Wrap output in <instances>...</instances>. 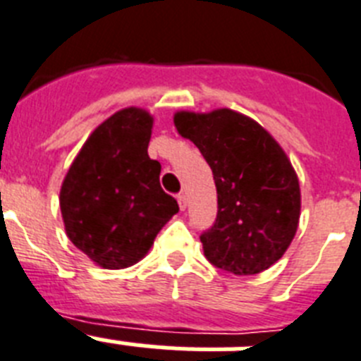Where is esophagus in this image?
I'll return each mask as SVG.
<instances>
[{
	"instance_id": "esophagus-1",
	"label": "esophagus",
	"mask_w": 361,
	"mask_h": 361,
	"mask_svg": "<svg viewBox=\"0 0 361 361\" xmlns=\"http://www.w3.org/2000/svg\"><path fill=\"white\" fill-rule=\"evenodd\" d=\"M178 204H180L181 211H185V209H187V196L185 195H178Z\"/></svg>"
}]
</instances>
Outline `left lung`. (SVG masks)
<instances>
[{
	"label": "left lung",
	"mask_w": 361,
	"mask_h": 361,
	"mask_svg": "<svg viewBox=\"0 0 361 361\" xmlns=\"http://www.w3.org/2000/svg\"><path fill=\"white\" fill-rule=\"evenodd\" d=\"M174 124L213 171L216 220L200 235L207 260L235 275L275 264L298 231L301 192L283 148L259 123L233 110L180 111Z\"/></svg>",
	"instance_id": "left-lung-1"
}]
</instances>
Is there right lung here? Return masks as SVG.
<instances>
[{
    "label": "right lung",
    "mask_w": 361,
    "mask_h": 361,
    "mask_svg": "<svg viewBox=\"0 0 361 361\" xmlns=\"http://www.w3.org/2000/svg\"><path fill=\"white\" fill-rule=\"evenodd\" d=\"M152 117L139 108L114 114L75 157L60 190L69 240L106 269L135 264L180 207L159 185L148 157Z\"/></svg>",
    "instance_id": "obj_1"
}]
</instances>
